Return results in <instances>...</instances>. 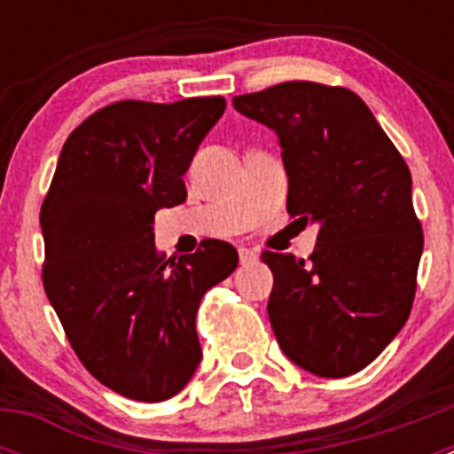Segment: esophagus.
Returning <instances> with one entry per match:
<instances>
[{
    "label": "esophagus",
    "instance_id": "34e87169",
    "mask_svg": "<svg viewBox=\"0 0 454 454\" xmlns=\"http://www.w3.org/2000/svg\"><path fill=\"white\" fill-rule=\"evenodd\" d=\"M239 259H240V266H250V263L256 262V252L247 250V247H240Z\"/></svg>",
    "mask_w": 454,
    "mask_h": 454
}]
</instances>
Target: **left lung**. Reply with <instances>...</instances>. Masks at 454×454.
<instances>
[{"label": "left lung", "instance_id": "1", "mask_svg": "<svg viewBox=\"0 0 454 454\" xmlns=\"http://www.w3.org/2000/svg\"><path fill=\"white\" fill-rule=\"evenodd\" d=\"M275 129L288 175L286 208L318 224L314 254L266 250L268 318L284 355L318 377L359 372L407 323L423 227L411 175L356 92L286 82L231 99Z\"/></svg>", "mask_w": 454, "mask_h": 454}]
</instances>
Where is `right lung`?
Wrapping results in <instances>:
<instances>
[{"label": "right lung", "instance_id": "right-lung-1", "mask_svg": "<svg viewBox=\"0 0 454 454\" xmlns=\"http://www.w3.org/2000/svg\"><path fill=\"white\" fill-rule=\"evenodd\" d=\"M224 106L188 98L99 108L67 136L40 208L47 298L79 362L124 398L161 403L186 387L202 359L200 300L239 266L215 239L166 259L152 231L159 208L186 200L182 175Z\"/></svg>", "mask_w": 454, "mask_h": 454}]
</instances>
